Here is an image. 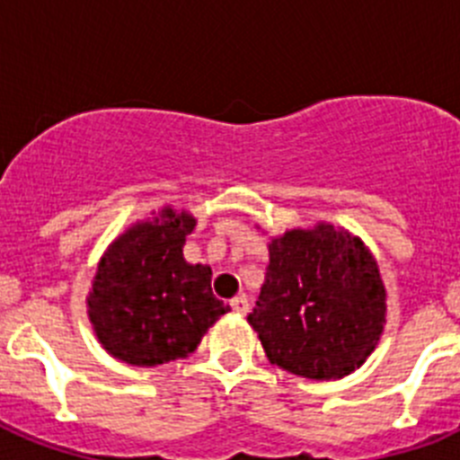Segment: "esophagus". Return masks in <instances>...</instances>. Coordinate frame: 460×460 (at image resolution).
I'll return each mask as SVG.
<instances>
[{"mask_svg":"<svg viewBox=\"0 0 460 460\" xmlns=\"http://www.w3.org/2000/svg\"><path fill=\"white\" fill-rule=\"evenodd\" d=\"M230 308H233V311L237 313V315H246V313H249V296H246V295H237L233 299V302H230Z\"/></svg>","mask_w":460,"mask_h":460,"instance_id":"1","label":"esophagus"}]
</instances>
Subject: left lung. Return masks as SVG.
Returning a JSON list of instances; mask_svg holds the SVG:
<instances>
[{
	"instance_id": "obj_1",
	"label": "left lung",
	"mask_w": 460,
	"mask_h": 460,
	"mask_svg": "<svg viewBox=\"0 0 460 460\" xmlns=\"http://www.w3.org/2000/svg\"><path fill=\"white\" fill-rule=\"evenodd\" d=\"M249 324L271 364L308 380H341L371 357L387 324V290L368 246L320 221L271 237Z\"/></svg>"
}]
</instances>
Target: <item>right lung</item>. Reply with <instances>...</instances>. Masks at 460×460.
Wrapping results in <instances>:
<instances>
[{
    "instance_id": "obj_1",
    "label": "right lung",
    "mask_w": 460,
    "mask_h": 460,
    "mask_svg": "<svg viewBox=\"0 0 460 460\" xmlns=\"http://www.w3.org/2000/svg\"><path fill=\"white\" fill-rule=\"evenodd\" d=\"M198 218L186 209L152 211L101 255L87 315L110 357L128 367L186 359L230 306L211 292V267L184 258Z\"/></svg>"
}]
</instances>
